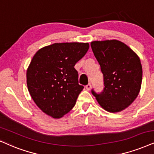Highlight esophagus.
<instances>
[{"label": "esophagus", "mask_w": 154, "mask_h": 154, "mask_svg": "<svg viewBox=\"0 0 154 154\" xmlns=\"http://www.w3.org/2000/svg\"><path fill=\"white\" fill-rule=\"evenodd\" d=\"M91 88V86L90 84H89V85H87V86H86V89H87V91H89V90H90Z\"/></svg>", "instance_id": "34e87169"}]
</instances>
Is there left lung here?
Masks as SVG:
<instances>
[{
  "mask_svg": "<svg viewBox=\"0 0 154 154\" xmlns=\"http://www.w3.org/2000/svg\"><path fill=\"white\" fill-rule=\"evenodd\" d=\"M104 75V89L91 93L102 108L116 113L125 109L137 99L142 82V67L139 56L129 46L117 40L91 42Z\"/></svg>",
  "mask_w": 154,
  "mask_h": 154,
  "instance_id": "left-lung-1",
  "label": "left lung"
}]
</instances>
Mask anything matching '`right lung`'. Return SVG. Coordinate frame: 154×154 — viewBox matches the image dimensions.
Wrapping results in <instances>:
<instances>
[{"label":"right lung","mask_w":154,"mask_h":154,"mask_svg":"<svg viewBox=\"0 0 154 154\" xmlns=\"http://www.w3.org/2000/svg\"><path fill=\"white\" fill-rule=\"evenodd\" d=\"M89 48L88 42L54 43L35 54L27 69V85L34 102L48 116L60 119L75 106L84 87L74 66Z\"/></svg>","instance_id":"right-lung-1"}]
</instances>
